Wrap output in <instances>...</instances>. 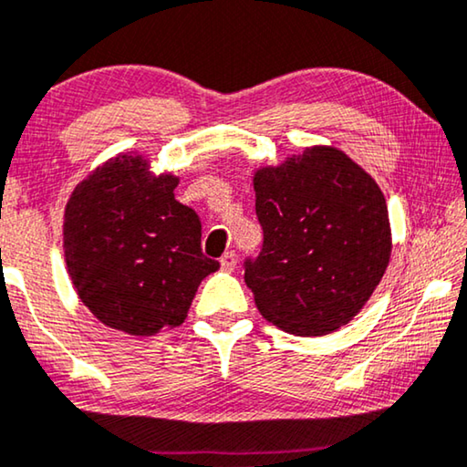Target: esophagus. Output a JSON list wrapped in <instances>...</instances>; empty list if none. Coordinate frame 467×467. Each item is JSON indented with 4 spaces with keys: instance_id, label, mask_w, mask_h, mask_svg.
I'll list each match as a JSON object with an SVG mask.
<instances>
[{
    "instance_id": "esophagus-1",
    "label": "esophagus",
    "mask_w": 467,
    "mask_h": 467,
    "mask_svg": "<svg viewBox=\"0 0 467 467\" xmlns=\"http://www.w3.org/2000/svg\"><path fill=\"white\" fill-rule=\"evenodd\" d=\"M236 260H239V257H236L234 252H226L224 255L220 257L222 270H226V273H233V270L236 268Z\"/></svg>"
}]
</instances>
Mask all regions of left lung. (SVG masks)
I'll use <instances>...</instances> for the list:
<instances>
[{
    "mask_svg": "<svg viewBox=\"0 0 467 467\" xmlns=\"http://www.w3.org/2000/svg\"><path fill=\"white\" fill-rule=\"evenodd\" d=\"M264 245L245 283L260 315L291 336H329L378 289L392 254L386 197L336 146H306L254 171Z\"/></svg>",
    "mask_w": 467,
    "mask_h": 467,
    "instance_id": "obj_1",
    "label": "left lung"
}]
</instances>
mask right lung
I'll use <instances>...</instances> for the list:
<instances>
[{
    "label": "right lung",
    "mask_w": 467,
    "mask_h": 467,
    "mask_svg": "<svg viewBox=\"0 0 467 467\" xmlns=\"http://www.w3.org/2000/svg\"><path fill=\"white\" fill-rule=\"evenodd\" d=\"M180 178L138 150L94 167L65 205L62 252L83 306L134 337L182 325L201 281L220 268L201 252V220L173 197Z\"/></svg>",
    "instance_id": "1"
}]
</instances>
